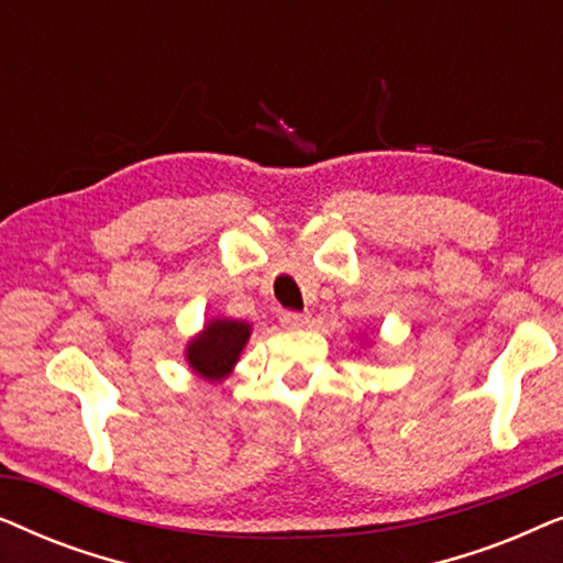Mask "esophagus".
Masks as SVG:
<instances>
[{
  "mask_svg": "<svg viewBox=\"0 0 563 563\" xmlns=\"http://www.w3.org/2000/svg\"><path fill=\"white\" fill-rule=\"evenodd\" d=\"M279 322H282V328H287V330H302L310 325V314L307 312H282Z\"/></svg>",
  "mask_w": 563,
  "mask_h": 563,
  "instance_id": "esophagus-1",
  "label": "esophagus"
}]
</instances>
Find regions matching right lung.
<instances>
[{
  "label": "right lung",
  "mask_w": 563,
  "mask_h": 563,
  "mask_svg": "<svg viewBox=\"0 0 563 563\" xmlns=\"http://www.w3.org/2000/svg\"><path fill=\"white\" fill-rule=\"evenodd\" d=\"M251 338V325L243 320H220L205 322V330L191 338L187 345V361L191 372L207 382H222L233 372L241 358L243 345Z\"/></svg>",
  "instance_id": "obj_1"
}]
</instances>
